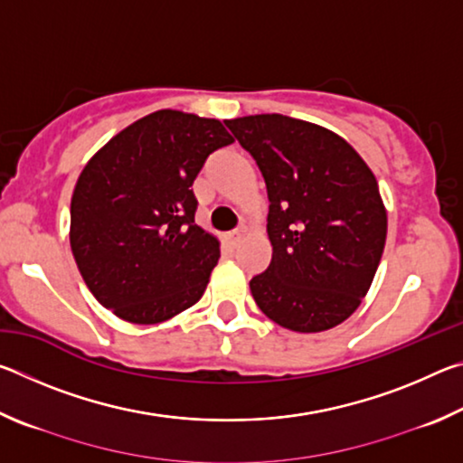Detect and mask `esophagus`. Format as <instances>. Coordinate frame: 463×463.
Masks as SVG:
<instances>
[{"mask_svg":"<svg viewBox=\"0 0 463 463\" xmlns=\"http://www.w3.org/2000/svg\"><path fill=\"white\" fill-rule=\"evenodd\" d=\"M242 237H245V231H242V229H239V231H232V232L226 234V239H229V242H231L232 247H237Z\"/></svg>","mask_w":463,"mask_h":463,"instance_id":"obj_1","label":"esophagus"}]
</instances>
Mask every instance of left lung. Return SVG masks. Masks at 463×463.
I'll return each instance as SVG.
<instances>
[{"label":"left lung","instance_id":"left-lung-1","mask_svg":"<svg viewBox=\"0 0 463 463\" xmlns=\"http://www.w3.org/2000/svg\"><path fill=\"white\" fill-rule=\"evenodd\" d=\"M268 185L271 263L249 281L257 307L296 333L359 308L386 245L388 214L367 163L333 130L281 114L224 120Z\"/></svg>","mask_w":463,"mask_h":463}]
</instances>
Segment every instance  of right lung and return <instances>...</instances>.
<instances>
[{
	"label": "right lung",
	"mask_w": 463,
	"mask_h": 463,
	"mask_svg": "<svg viewBox=\"0 0 463 463\" xmlns=\"http://www.w3.org/2000/svg\"><path fill=\"white\" fill-rule=\"evenodd\" d=\"M232 140L221 120L156 109L88 161L69 241L101 307L127 323L156 325L200 300L221 242L194 222L190 187L206 156Z\"/></svg>",
	"instance_id": "obj_1"
}]
</instances>
